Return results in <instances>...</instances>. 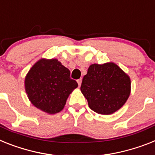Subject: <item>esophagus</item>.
Wrapping results in <instances>:
<instances>
[{"label":"esophagus","mask_w":155,"mask_h":155,"mask_svg":"<svg viewBox=\"0 0 155 155\" xmlns=\"http://www.w3.org/2000/svg\"><path fill=\"white\" fill-rule=\"evenodd\" d=\"M77 83H78V85H79V87H80V85H81V84H82V79L78 80Z\"/></svg>","instance_id":"34e87169"}]
</instances>
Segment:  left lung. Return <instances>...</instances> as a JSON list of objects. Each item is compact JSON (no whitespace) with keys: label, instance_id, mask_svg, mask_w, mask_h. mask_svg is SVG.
Here are the masks:
<instances>
[{"label":"left lung","instance_id":"obj_1","mask_svg":"<svg viewBox=\"0 0 155 155\" xmlns=\"http://www.w3.org/2000/svg\"><path fill=\"white\" fill-rule=\"evenodd\" d=\"M80 90L93 111L110 115L127 102L131 93V80L114 62L93 64L84 76Z\"/></svg>","mask_w":155,"mask_h":155}]
</instances>
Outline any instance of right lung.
<instances>
[{
    "mask_svg": "<svg viewBox=\"0 0 155 155\" xmlns=\"http://www.w3.org/2000/svg\"><path fill=\"white\" fill-rule=\"evenodd\" d=\"M24 86L34 106L46 114H54L63 110L78 84L70 78L68 68L58 60L41 58L27 72Z\"/></svg>",
    "mask_w": 155,
    "mask_h": 155,
    "instance_id": "right-lung-1",
    "label": "right lung"
}]
</instances>
